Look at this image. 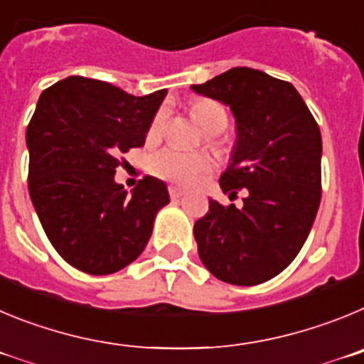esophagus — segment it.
Returning <instances> with one entry per match:
<instances>
[{
    "mask_svg": "<svg viewBox=\"0 0 364 364\" xmlns=\"http://www.w3.org/2000/svg\"><path fill=\"white\" fill-rule=\"evenodd\" d=\"M168 194L172 199H178L181 196H185V190L179 188V186H168Z\"/></svg>",
    "mask_w": 364,
    "mask_h": 364,
    "instance_id": "1",
    "label": "esophagus"
}]
</instances>
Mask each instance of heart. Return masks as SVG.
I'll return each mask as SVG.
<instances>
[{"label":"heart","instance_id":"1","mask_svg":"<svg viewBox=\"0 0 364 364\" xmlns=\"http://www.w3.org/2000/svg\"><path fill=\"white\" fill-rule=\"evenodd\" d=\"M190 116L201 127L203 132L210 134L208 141L214 143L215 134H221L228 125V114L221 103L208 97H198L190 103ZM166 109L154 114L146 130V141H158L166 125ZM149 170L156 178L176 185H192L212 170V161L206 154L185 152V150L165 146L154 152L149 159Z\"/></svg>","mask_w":364,"mask_h":364}]
</instances>
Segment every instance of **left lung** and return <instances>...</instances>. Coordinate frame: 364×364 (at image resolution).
<instances>
[{
	"mask_svg": "<svg viewBox=\"0 0 364 364\" xmlns=\"http://www.w3.org/2000/svg\"><path fill=\"white\" fill-rule=\"evenodd\" d=\"M192 90L228 105L235 145L219 186L248 192L243 206L210 199L194 225L203 264L218 279L252 287L299 254L321 201V132L294 85L235 67Z\"/></svg>",
	"mask_w": 364,
	"mask_h": 364,
	"instance_id": "1",
	"label": "left lung"
}]
</instances>
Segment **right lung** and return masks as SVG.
Returning a JSON list of instances; mask_svg holds the SVG:
<instances>
[{
    "instance_id": "obj_1",
    "label": "right lung",
    "mask_w": 364,
    "mask_h": 364,
    "mask_svg": "<svg viewBox=\"0 0 364 364\" xmlns=\"http://www.w3.org/2000/svg\"><path fill=\"white\" fill-rule=\"evenodd\" d=\"M166 90L136 97L90 77L43 90L27 127L28 192L52 247L74 268L107 276L139 257L170 201L145 176L132 194L114 181L119 156L145 145Z\"/></svg>"
}]
</instances>
